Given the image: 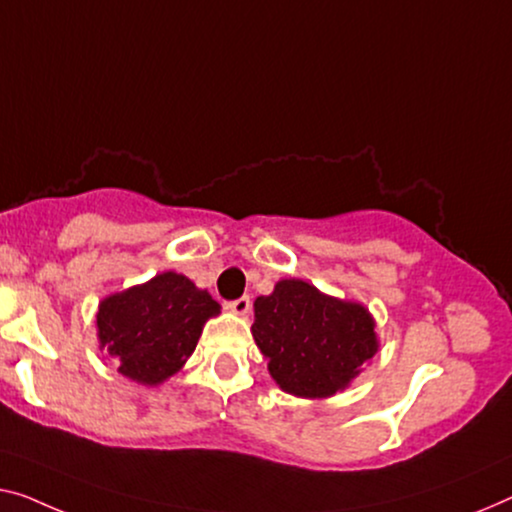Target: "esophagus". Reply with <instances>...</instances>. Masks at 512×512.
I'll return each instance as SVG.
<instances>
[{"mask_svg":"<svg viewBox=\"0 0 512 512\" xmlns=\"http://www.w3.org/2000/svg\"><path fill=\"white\" fill-rule=\"evenodd\" d=\"M227 308H230L234 315L243 317V315H248V312H250V299H248V296H241V299L227 303Z\"/></svg>","mask_w":512,"mask_h":512,"instance_id":"obj_1","label":"esophagus"}]
</instances>
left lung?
<instances>
[{"label": "left lung", "mask_w": 512, "mask_h": 512, "mask_svg": "<svg viewBox=\"0 0 512 512\" xmlns=\"http://www.w3.org/2000/svg\"><path fill=\"white\" fill-rule=\"evenodd\" d=\"M253 338L269 358V372L296 398H331L352 384L377 354L375 319L368 308L322 294L305 280H280L255 299Z\"/></svg>", "instance_id": "1"}]
</instances>
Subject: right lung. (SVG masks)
<instances>
[{
  "label": "right lung",
  "instance_id": "right-lung-1",
  "mask_svg": "<svg viewBox=\"0 0 512 512\" xmlns=\"http://www.w3.org/2000/svg\"><path fill=\"white\" fill-rule=\"evenodd\" d=\"M220 315L207 289L174 271L103 299L96 312L98 347L119 372L144 386H158L195 352L207 319Z\"/></svg>",
  "mask_w": 512,
  "mask_h": 512
}]
</instances>
